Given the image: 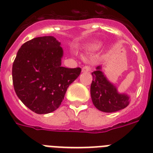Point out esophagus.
<instances>
[{
    "instance_id": "esophagus-1",
    "label": "esophagus",
    "mask_w": 153,
    "mask_h": 153,
    "mask_svg": "<svg viewBox=\"0 0 153 153\" xmlns=\"http://www.w3.org/2000/svg\"><path fill=\"white\" fill-rule=\"evenodd\" d=\"M91 71V68L89 66H84L82 68V72H88Z\"/></svg>"
}]
</instances>
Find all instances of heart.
Wrapping results in <instances>:
<instances>
[{"mask_svg":"<svg viewBox=\"0 0 153 153\" xmlns=\"http://www.w3.org/2000/svg\"><path fill=\"white\" fill-rule=\"evenodd\" d=\"M99 47H100V44H99V43H93V44H91L88 47H89V49H91V50H96L97 48H99Z\"/></svg>","mask_w":153,"mask_h":153,"instance_id":"heart-1","label":"heart"}]
</instances>
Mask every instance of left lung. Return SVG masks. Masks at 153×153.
Returning <instances> with one entry per match:
<instances>
[{
  "mask_svg": "<svg viewBox=\"0 0 153 153\" xmlns=\"http://www.w3.org/2000/svg\"><path fill=\"white\" fill-rule=\"evenodd\" d=\"M93 79L90 93L94 106L99 110L106 113L116 112L125 108L129 104L130 97L124 93H119L116 86L110 82L98 66L92 73Z\"/></svg>",
  "mask_w": 153,
  "mask_h": 153,
  "instance_id": "8db88e82",
  "label": "left lung"
}]
</instances>
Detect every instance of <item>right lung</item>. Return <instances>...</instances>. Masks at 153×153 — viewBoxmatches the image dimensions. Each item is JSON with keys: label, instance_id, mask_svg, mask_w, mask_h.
<instances>
[{"label": "right lung", "instance_id": "1", "mask_svg": "<svg viewBox=\"0 0 153 153\" xmlns=\"http://www.w3.org/2000/svg\"><path fill=\"white\" fill-rule=\"evenodd\" d=\"M63 49L53 36L36 37L19 49L12 66L14 88L20 100L38 114L57 110L82 69L61 67Z\"/></svg>", "mask_w": 153, "mask_h": 153}]
</instances>
